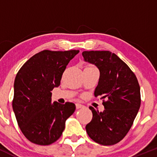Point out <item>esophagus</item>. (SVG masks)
I'll use <instances>...</instances> for the list:
<instances>
[{
    "label": "esophagus",
    "mask_w": 157,
    "mask_h": 157,
    "mask_svg": "<svg viewBox=\"0 0 157 157\" xmlns=\"http://www.w3.org/2000/svg\"><path fill=\"white\" fill-rule=\"evenodd\" d=\"M84 107L83 105H82V104L79 103V102H77V103H76V108L77 109H81V108Z\"/></svg>",
    "instance_id": "obj_1"
}]
</instances>
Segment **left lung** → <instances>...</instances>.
<instances>
[{
    "label": "left lung",
    "instance_id": "obj_1",
    "mask_svg": "<svg viewBox=\"0 0 157 157\" xmlns=\"http://www.w3.org/2000/svg\"><path fill=\"white\" fill-rule=\"evenodd\" d=\"M84 60L100 71L95 97L106 98L105 110L97 111L90 106L93 117L86 126L89 137L102 145L119 142L128 132L141 104L140 87L131 68L109 51H85Z\"/></svg>",
    "mask_w": 157,
    "mask_h": 157
}]
</instances>
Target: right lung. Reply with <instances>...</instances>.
<instances>
[{
	"label": "right lung",
	"mask_w": 157,
	"mask_h": 157,
	"mask_svg": "<svg viewBox=\"0 0 157 157\" xmlns=\"http://www.w3.org/2000/svg\"><path fill=\"white\" fill-rule=\"evenodd\" d=\"M79 50L44 51L23 65L14 83L12 109L20 128L30 142L48 145L57 141L66 120L75 112L72 102L52 103V92L58 87L69 61Z\"/></svg>",
	"instance_id": "1"
}]
</instances>
